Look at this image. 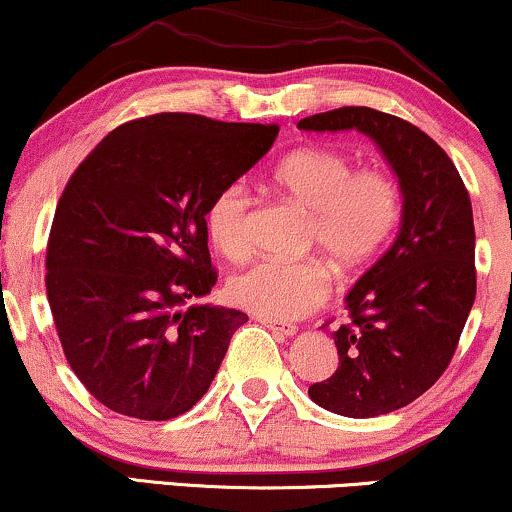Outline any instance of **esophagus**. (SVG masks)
<instances>
[{"label":"esophagus","mask_w":512,"mask_h":512,"mask_svg":"<svg viewBox=\"0 0 512 512\" xmlns=\"http://www.w3.org/2000/svg\"><path fill=\"white\" fill-rule=\"evenodd\" d=\"M261 323H263V326H266V328L273 330V333H278V335H294V333H297V330H299L297 326H294V323L273 321V318H266V316L261 318Z\"/></svg>","instance_id":"1"}]
</instances>
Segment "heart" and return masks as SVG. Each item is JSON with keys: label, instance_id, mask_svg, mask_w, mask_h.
Returning a JSON list of instances; mask_svg holds the SVG:
<instances>
[{"label": "heart", "instance_id": "b5f03b06", "mask_svg": "<svg viewBox=\"0 0 512 512\" xmlns=\"http://www.w3.org/2000/svg\"><path fill=\"white\" fill-rule=\"evenodd\" d=\"M280 196L309 213L306 246L321 251L345 278L362 273L390 242L402 215L400 186L386 170L362 167L335 148H299L278 162ZM254 196L242 179L222 184L206 206V230L222 256L251 254ZM333 278L326 263L263 258L227 282L234 304L273 321H292L328 299Z\"/></svg>", "mask_w": 512, "mask_h": 512}]
</instances>
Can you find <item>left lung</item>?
<instances>
[{
	"instance_id": "1",
	"label": "left lung",
	"mask_w": 512,
	"mask_h": 512,
	"mask_svg": "<svg viewBox=\"0 0 512 512\" xmlns=\"http://www.w3.org/2000/svg\"><path fill=\"white\" fill-rule=\"evenodd\" d=\"M297 126L362 131L400 179L398 239L347 294V321L333 330L338 369L309 388L316 405L342 417L395 412L443 376L470 316L477 294L470 194L446 150L395 114L338 107Z\"/></svg>"
}]
</instances>
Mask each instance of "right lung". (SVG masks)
<instances>
[{"label":"right lung","instance_id":"right-lung-1","mask_svg":"<svg viewBox=\"0 0 512 512\" xmlns=\"http://www.w3.org/2000/svg\"><path fill=\"white\" fill-rule=\"evenodd\" d=\"M278 124L160 112L110 131L66 182L45 256L66 362L126 417L189 412L249 316L196 306L218 270L206 206L273 146Z\"/></svg>","mask_w":512,"mask_h":512}]
</instances>
